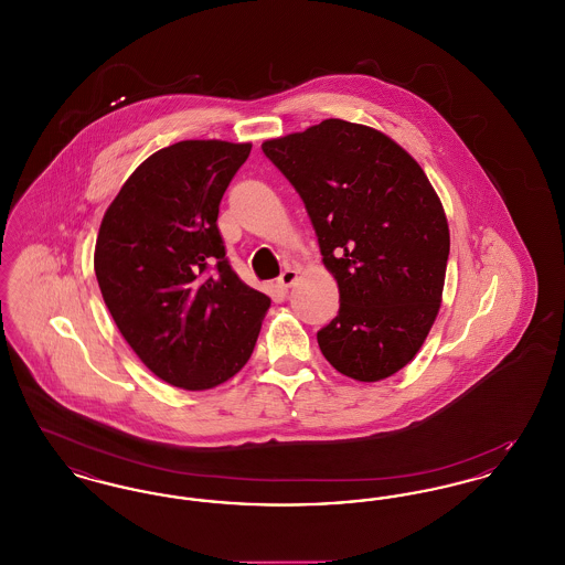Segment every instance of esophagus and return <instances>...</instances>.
<instances>
[{
  "label": "esophagus",
  "mask_w": 565,
  "mask_h": 565,
  "mask_svg": "<svg viewBox=\"0 0 565 565\" xmlns=\"http://www.w3.org/2000/svg\"><path fill=\"white\" fill-rule=\"evenodd\" d=\"M296 279H298V270L292 269V267H288V269L284 270V273L279 275L277 286H279L281 290H288V288H292V286H295Z\"/></svg>",
  "instance_id": "esophagus-1"
}]
</instances>
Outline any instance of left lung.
<instances>
[{
    "label": "left lung",
    "mask_w": 565,
    "mask_h": 565,
    "mask_svg": "<svg viewBox=\"0 0 565 565\" xmlns=\"http://www.w3.org/2000/svg\"><path fill=\"white\" fill-rule=\"evenodd\" d=\"M263 152L300 194L339 316L318 332L323 358L355 381L398 373L438 316L449 224L428 175L392 137L328 118L267 139Z\"/></svg>",
    "instance_id": "1"
}]
</instances>
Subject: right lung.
<instances>
[{
	"label": "right lung",
	"instance_id": "obj_1",
	"mask_svg": "<svg viewBox=\"0 0 565 565\" xmlns=\"http://www.w3.org/2000/svg\"><path fill=\"white\" fill-rule=\"evenodd\" d=\"M252 143L186 139L141 162L109 203L95 275L137 358L169 385L201 392L249 360L270 298L231 269L217 207Z\"/></svg>",
	"mask_w": 565,
	"mask_h": 565
}]
</instances>
